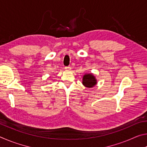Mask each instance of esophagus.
I'll use <instances>...</instances> for the list:
<instances>
[{
	"instance_id": "esophagus-1",
	"label": "esophagus",
	"mask_w": 147,
	"mask_h": 147,
	"mask_svg": "<svg viewBox=\"0 0 147 147\" xmlns=\"http://www.w3.org/2000/svg\"><path fill=\"white\" fill-rule=\"evenodd\" d=\"M65 69L66 71L71 70V67H65Z\"/></svg>"
}]
</instances>
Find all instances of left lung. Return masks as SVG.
I'll list each match as a JSON object with an SVG mask.
<instances>
[{"label":"left lung","mask_w":147,"mask_h":147,"mask_svg":"<svg viewBox=\"0 0 147 147\" xmlns=\"http://www.w3.org/2000/svg\"><path fill=\"white\" fill-rule=\"evenodd\" d=\"M97 84L96 79L93 73H85L82 78V84L88 88H92Z\"/></svg>","instance_id":"left-lung-1"}]
</instances>
